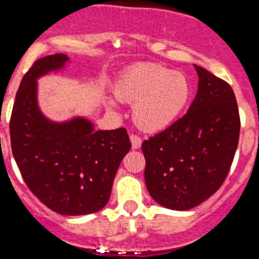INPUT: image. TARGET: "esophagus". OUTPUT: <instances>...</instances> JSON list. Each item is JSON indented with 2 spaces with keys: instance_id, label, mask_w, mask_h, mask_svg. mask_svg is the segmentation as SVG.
Listing matches in <instances>:
<instances>
[{
  "instance_id": "1",
  "label": "esophagus",
  "mask_w": 259,
  "mask_h": 259,
  "mask_svg": "<svg viewBox=\"0 0 259 259\" xmlns=\"http://www.w3.org/2000/svg\"><path fill=\"white\" fill-rule=\"evenodd\" d=\"M130 142H132L133 149H138L142 145V138L137 134H132L130 135Z\"/></svg>"
}]
</instances>
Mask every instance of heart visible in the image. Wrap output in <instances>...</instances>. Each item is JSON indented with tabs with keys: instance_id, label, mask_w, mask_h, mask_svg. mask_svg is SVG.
Returning <instances> with one entry per match:
<instances>
[{
	"instance_id": "obj_1",
	"label": "heart",
	"mask_w": 259,
	"mask_h": 259,
	"mask_svg": "<svg viewBox=\"0 0 259 259\" xmlns=\"http://www.w3.org/2000/svg\"><path fill=\"white\" fill-rule=\"evenodd\" d=\"M117 99L135 102L134 119L142 129L159 132L172 125L187 106L191 87L178 72L158 64H139L117 82Z\"/></svg>"
}]
</instances>
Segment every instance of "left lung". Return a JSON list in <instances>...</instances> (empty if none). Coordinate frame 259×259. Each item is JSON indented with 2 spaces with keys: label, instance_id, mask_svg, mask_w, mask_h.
<instances>
[{
  "label": "left lung",
  "instance_id": "left-lung-1",
  "mask_svg": "<svg viewBox=\"0 0 259 259\" xmlns=\"http://www.w3.org/2000/svg\"><path fill=\"white\" fill-rule=\"evenodd\" d=\"M195 68L199 91L188 111L142 144L150 196L172 210L192 209L222 187L239 140L233 89L202 67Z\"/></svg>",
  "mask_w": 259,
  "mask_h": 259
}]
</instances>
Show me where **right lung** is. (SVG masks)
<instances>
[{"mask_svg": "<svg viewBox=\"0 0 259 259\" xmlns=\"http://www.w3.org/2000/svg\"><path fill=\"white\" fill-rule=\"evenodd\" d=\"M67 60L60 53L47 55L25 73L10 119V137L17 167L35 196L58 214L86 215L107 204L132 143L125 127L95 132L82 117L58 124L40 112L36 79L62 68Z\"/></svg>", "mask_w": 259, "mask_h": 259, "instance_id": "1", "label": "right lung"}]
</instances>
